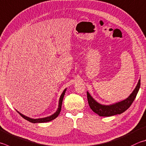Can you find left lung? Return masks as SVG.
<instances>
[{
  "label": "left lung",
  "mask_w": 146,
  "mask_h": 146,
  "mask_svg": "<svg viewBox=\"0 0 146 146\" xmlns=\"http://www.w3.org/2000/svg\"><path fill=\"white\" fill-rule=\"evenodd\" d=\"M140 86V79H139L138 84L133 91L126 99L121 101L120 102L114 103L110 105H104L98 103L93 98H92L89 92H87V100L90 108L94 112L97 113L100 116L103 117H108L117 114H121L128 109L130 107L134 100L135 99L137 94L139 92Z\"/></svg>",
  "instance_id": "left-lung-1"
}]
</instances>
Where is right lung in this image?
<instances>
[{"mask_svg":"<svg viewBox=\"0 0 146 146\" xmlns=\"http://www.w3.org/2000/svg\"><path fill=\"white\" fill-rule=\"evenodd\" d=\"M66 91V89H65L64 90V91L62 92V93L61 94V96H60V98H59V106H58V108L56 112H55L54 114H52V115L48 116V117H44V118H39V119H32L30 118L29 117H27V116H25L24 115H23L22 113H20L19 112H17L19 113V114L22 116L23 118H24L26 120H27L28 121L31 122V123H46V122H49L50 121H52L54 120V119L56 118L59 114L60 113V110H61V107H62V100L63 98H64V94H65V92Z\"/></svg>","mask_w":146,"mask_h":146,"instance_id":"1","label":"right lung"}]
</instances>
